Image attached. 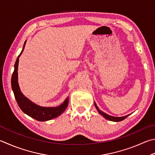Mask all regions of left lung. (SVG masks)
I'll list each match as a JSON object with an SVG mask.
<instances>
[{
  "instance_id": "8db88e82",
  "label": "left lung",
  "mask_w": 155,
  "mask_h": 155,
  "mask_svg": "<svg viewBox=\"0 0 155 155\" xmlns=\"http://www.w3.org/2000/svg\"><path fill=\"white\" fill-rule=\"evenodd\" d=\"M94 104H95V107L96 108L97 110L98 111V112L102 115V117H104L106 119H108L109 120H111V121H114V122H119V121H121V120H124L125 119H126L127 117L129 114L128 115H126V116H124V117H112V116H110V115H108L106 113H105V112H102V110H100V108H98L96 104H95V102H94Z\"/></svg>"
}]
</instances>
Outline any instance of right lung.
Returning a JSON list of instances; mask_svg holds the SVG:
<instances>
[{
	"label": "right lung",
	"mask_w": 155,
	"mask_h": 155,
	"mask_svg": "<svg viewBox=\"0 0 155 155\" xmlns=\"http://www.w3.org/2000/svg\"><path fill=\"white\" fill-rule=\"evenodd\" d=\"M26 43V41L24 42L23 48L14 65V71L11 77V87L18 106L25 114L38 121H47L59 117L66 110L69 102L68 97H66L64 102L57 107H45L36 104L22 94L18 83V70L19 58L23 52Z\"/></svg>",
	"instance_id": "add662e5"
}]
</instances>
